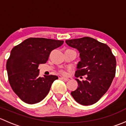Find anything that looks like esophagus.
<instances>
[{"mask_svg": "<svg viewBox=\"0 0 126 126\" xmlns=\"http://www.w3.org/2000/svg\"><path fill=\"white\" fill-rule=\"evenodd\" d=\"M60 79L64 81H68V80H69V79L68 78H66V77H62Z\"/></svg>", "mask_w": 126, "mask_h": 126, "instance_id": "esophagus-1", "label": "esophagus"}]
</instances>
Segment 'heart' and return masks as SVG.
<instances>
[{
  "instance_id": "obj_1",
  "label": "heart",
  "mask_w": 126,
  "mask_h": 126,
  "mask_svg": "<svg viewBox=\"0 0 126 126\" xmlns=\"http://www.w3.org/2000/svg\"><path fill=\"white\" fill-rule=\"evenodd\" d=\"M61 72H62V74H66V72H64V71H61Z\"/></svg>"
}]
</instances>
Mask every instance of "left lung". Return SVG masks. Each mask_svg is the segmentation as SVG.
<instances>
[{
	"label": "left lung",
	"instance_id": "8db88e82",
	"mask_svg": "<svg viewBox=\"0 0 126 126\" xmlns=\"http://www.w3.org/2000/svg\"><path fill=\"white\" fill-rule=\"evenodd\" d=\"M66 43L80 53L75 76H87L86 80L76 79L78 87L71 95L81 105L95 104L111 85L116 72V58L107 44L93 38L67 39Z\"/></svg>",
	"mask_w": 126,
	"mask_h": 126
}]
</instances>
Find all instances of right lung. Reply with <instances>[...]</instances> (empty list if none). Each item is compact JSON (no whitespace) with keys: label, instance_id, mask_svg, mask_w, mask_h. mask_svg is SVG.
Listing matches in <instances>:
<instances>
[{"label":"right lung","instance_id":"1","mask_svg":"<svg viewBox=\"0 0 126 126\" xmlns=\"http://www.w3.org/2000/svg\"><path fill=\"white\" fill-rule=\"evenodd\" d=\"M63 41L30 38L14 47L7 62L10 86L24 102L38 103L50 91L57 76L39 77V64L46 63L52 50L63 44Z\"/></svg>","mask_w":126,"mask_h":126}]
</instances>
